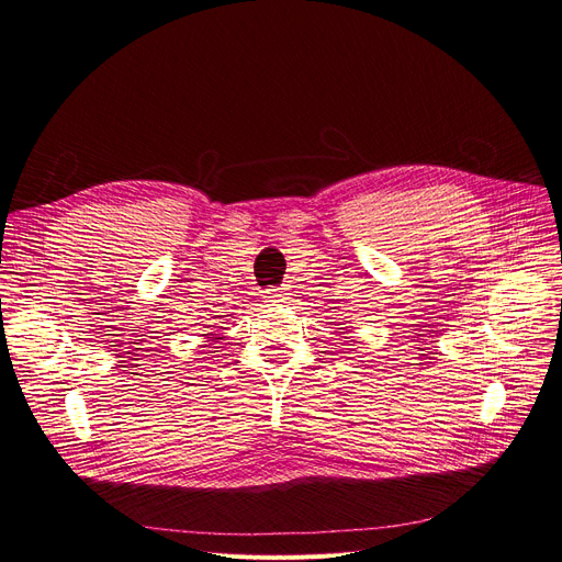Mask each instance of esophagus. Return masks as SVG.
<instances>
[{
  "mask_svg": "<svg viewBox=\"0 0 562 562\" xmlns=\"http://www.w3.org/2000/svg\"><path fill=\"white\" fill-rule=\"evenodd\" d=\"M263 299H266L268 303L278 305V303H282V301L289 299V292H286L284 286H280V289H268V292H263Z\"/></svg>",
  "mask_w": 562,
  "mask_h": 562,
  "instance_id": "1",
  "label": "esophagus"
}]
</instances>
